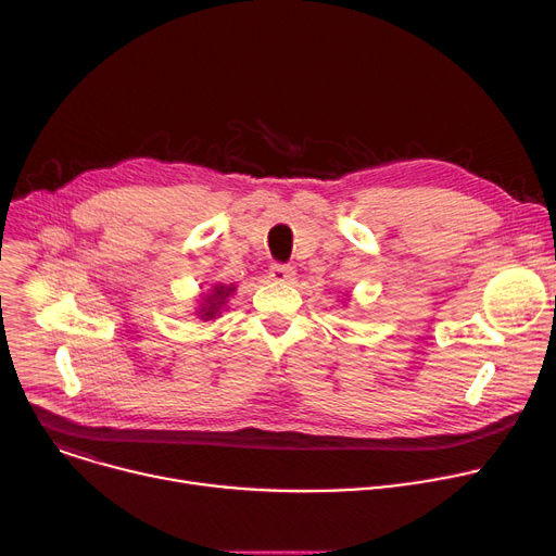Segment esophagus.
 Listing matches in <instances>:
<instances>
[{
    "label": "esophagus",
    "instance_id": "1",
    "mask_svg": "<svg viewBox=\"0 0 556 556\" xmlns=\"http://www.w3.org/2000/svg\"><path fill=\"white\" fill-rule=\"evenodd\" d=\"M294 268L292 266H286V264H273L270 266V279L273 281H281V283H288V281H294Z\"/></svg>",
    "mask_w": 556,
    "mask_h": 556
}]
</instances>
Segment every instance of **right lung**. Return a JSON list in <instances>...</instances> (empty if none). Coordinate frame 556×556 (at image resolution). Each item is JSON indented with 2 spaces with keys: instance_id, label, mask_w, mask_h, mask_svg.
<instances>
[{
  "instance_id": "obj_1",
  "label": "right lung",
  "mask_w": 556,
  "mask_h": 556,
  "mask_svg": "<svg viewBox=\"0 0 556 556\" xmlns=\"http://www.w3.org/2000/svg\"><path fill=\"white\" fill-rule=\"evenodd\" d=\"M232 292H235V286L217 283V286L204 296V304H201V308H199V317L204 319V321L215 319V317L222 313V308L226 306V301H228V296H230Z\"/></svg>"
}]
</instances>
